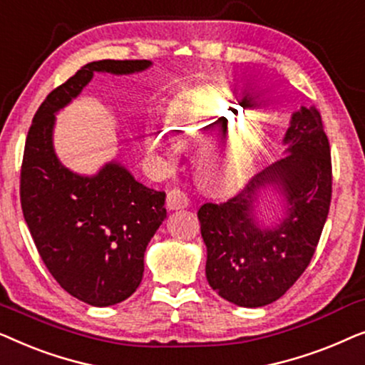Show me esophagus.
Wrapping results in <instances>:
<instances>
[{"label":"esophagus","instance_id":"1","mask_svg":"<svg viewBox=\"0 0 365 365\" xmlns=\"http://www.w3.org/2000/svg\"><path fill=\"white\" fill-rule=\"evenodd\" d=\"M189 204V197L187 194L181 191V189L174 187L171 191L168 192V197H166V206L169 209H184L187 207Z\"/></svg>","mask_w":365,"mask_h":365}]
</instances>
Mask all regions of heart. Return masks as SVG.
I'll use <instances>...</instances> for the list:
<instances>
[{
  "mask_svg": "<svg viewBox=\"0 0 365 365\" xmlns=\"http://www.w3.org/2000/svg\"><path fill=\"white\" fill-rule=\"evenodd\" d=\"M168 121L171 134L153 131L148 138V144L154 154L166 163H173L179 151L176 140L182 146H196L211 138V134L221 126L234 124V116L221 99L189 96L173 104ZM257 144L256 131H242L236 134L222 151L204 154L197 168L201 181L216 189L237 186L252 166Z\"/></svg>",
  "mask_w": 365,
  "mask_h": 365,
  "instance_id": "heart-1",
  "label": "heart"
}]
</instances>
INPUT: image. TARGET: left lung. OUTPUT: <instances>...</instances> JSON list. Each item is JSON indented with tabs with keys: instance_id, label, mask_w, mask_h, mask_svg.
<instances>
[{
	"instance_id": "obj_1",
	"label": "left lung",
	"mask_w": 365,
	"mask_h": 365,
	"mask_svg": "<svg viewBox=\"0 0 365 365\" xmlns=\"http://www.w3.org/2000/svg\"><path fill=\"white\" fill-rule=\"evenodd\" d=\"M284 141L286 158L226 201L197 211L209 286L241 307L267 306L294 286L316 252L331 206V146L317 108L294 114ZM266 182L279 183L289 202L287 221L276 230L257 228L252 216L253 196Z\"/></svg>"
}]
</instances>
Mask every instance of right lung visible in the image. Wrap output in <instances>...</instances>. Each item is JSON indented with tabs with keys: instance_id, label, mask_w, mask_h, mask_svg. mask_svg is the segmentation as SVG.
<instances>
[{
	"instance_id": "add662e5",
	"label": "right lung",
	"mask_w": 365,
	"mask_h": 365,
	"mask_svg": "<svg viewBox=\"0 0 365 365\" xmlns=\"http://www.w3.org/2000/svg\"><path fill=\"white\" fill-rule=\"evenodd\" d=\"M149 64L88 63L48 94L24 144L19 199L34 246L59 286L89 306L121 302L141 284L144 251L166 217V194L138 182L116 163L93 178L68 171L53 151L54 113L81 93L94 71L128 74Z\"/></svg>"
}]
</instances>
